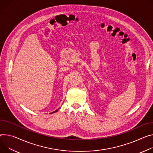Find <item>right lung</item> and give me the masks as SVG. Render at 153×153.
I'll return each instance as SVG.
<instances>
[{"label": "right lung", "mask_w": 153, "mask_h": 153, "mask_svg": "<svg viewBox=\"0 0 153 153\" xmlns=\"http://www.w3.org/2000/svg\"><path fill=\"white\" fill-rule=\"evenodd\" d=\"M58 110H59V108H58V109H57L56 110H55V111H54V112H52V113L53 114V113H55V112H57V111H58Z\"/></svg>", "instance_id": "obj_1"}]
</instances>
